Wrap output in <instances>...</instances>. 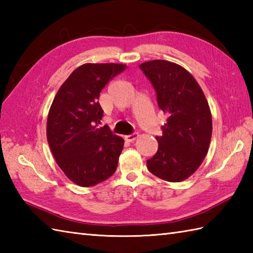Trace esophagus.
I'll use <instances>...</instances> for the list:
<instances>
[{"label":"esophagus","instance_id":"esophagus-1","mask_svg":"<svg viewBox=\"0 0 253 253\" xmlns=\"http://www.w3.org/2000/svg\"><path fill=\"white\" fill-rule=\"evenodd\" d=\"M138 136H139L138 133H131V135L125 136V140L128 141V142H133L138 138Z\"/></svg>","mask_w":253,"mask_h":253}]
</instances>
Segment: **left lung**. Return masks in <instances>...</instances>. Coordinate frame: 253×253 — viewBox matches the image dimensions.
<instances>
[{
    "mask_svg": "<svg viewBox=\"0 0 253 253\" xmlns=\"http://www.w3.org/2000/svg\"><path fill=\"white\" fill-rule=\"evenodd\" d=\"M139 67L168 115L163 135L157 137L159 149L147 168L163 180L182 181L201 165L211 141L212 115L206 95L192 75L175 63L154 60Z\"/></svg>",
    "mask_w": 253,
    "mask_h": 253,
    "instance_id": "1",
    "label": "left lung"
}]
</instances>
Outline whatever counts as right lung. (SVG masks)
I'll list each match as a JSON object with an SVG mask.
<instances>
[{
    "instance_id": "obj_1",
    "label": "right lung",
    "mask_w": 253,
    "mask_h": 253,
    "mask_svg": "<svg viewBox=\"0 0 253 253\" xmlns=\"http://www.w3.org/2000/svg\"><path fill=\"white\" fill-rule=\"evenodd\" d=\"M126 68L123 64H84L58 89L47 116L46 138L57 165L69 179L91 187L115 173L124 140L99 128L101 90Z\"/></svg>"
}]
</instances>
